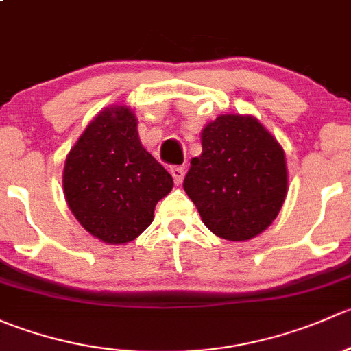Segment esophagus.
Instances as JSON below:
<instances>
[{
  "label": "esophagus",
  "mask_w": 351,
  "mask_h": 351,
  "mask_svg": "<svg viewBox=\"0 0 351 351\" xmlns=\"http://www.w3.org/2000/svg\"><path fill=\"white\" fill-rule=\"evenodd\" d=\"M169 173H171L173 180H175L176 185H180V183L183 182V178H185V166H171V169H169Z\"/></svg>",
  "instance_id": "esophagus-1"
}]
</instances>
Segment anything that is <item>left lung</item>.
Segmentation results:
<instances>
[{
  "mask_svg": "<svg viewBox=\"0 0 351 351\" xmlns=\"http://www.w3.org/2000/svg\"><path fill=\"white\" fill-rule=\"evenodd\" d=\"M183 189L215 236L246 241L284 204V149L253 117L221 115L202 130V154L190 162Z\"/></svg>",
  "mask_w": 351,
  "mask_h": 351,
  "instance_id": "obj_1",
  "label": "left lung"
}]
</instances>
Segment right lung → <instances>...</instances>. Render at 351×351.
Wrapping results in <instances>:
<instances>
[{"label":"right lung","mask_w":351,"mask_h":351,"mask_svg":"<svg viewBox=\"0 0 351 351\" xmlns=\"http://www.w3.org/2000/svg\"><path fill=\"white\" fill-rule=\"evenodd\" d=\"M62 185L71 212L88 232L123 244L153 222L173 178L141 144L136 115L112 107L91 120L67 154Z\"/></svg>","instance_id":"add662e5"}]
</instances>
